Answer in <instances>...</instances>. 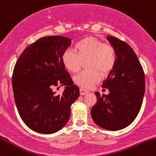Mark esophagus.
<instances>
[{
    "label": "esophagus",
    "mask_w": 156,
    "mask_h": 156,
    "mask_svg": "<svg viewBox=\"0 0 156 156\" xmlns=\"http://www.w3.org/2000/svg\"><path fill=\"white\" fill-rule=\"evenodd\" d=\"M89 92L87 90H86V89H84L83 88H80V95H85V94H88Z\"/></svg>",
    "instance_id": "esophagus-1"
}]
</instances>
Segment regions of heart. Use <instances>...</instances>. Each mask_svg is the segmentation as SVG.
Listing matches in <instances>:
<instances>
[{"instance_id":"1","label":"heart","mask_w":156,"mask_h":156,"mask_svg":"<svg viewBox=\"0 0 156 156\" xmlns=\"http://www.w3.org/2000/svg\"><path fill=\"white\" fill-rule=\"evenodd\" d=\"M75 51L67 49L62 54L64 67L72 73L80 70L83 62L87 61V70L74 77L77 85L90 89L107 76L114 69L117 61V52L114 46L105 44L95 37H88L80 39L75 44Z\"/></svg>"}]
</instances>
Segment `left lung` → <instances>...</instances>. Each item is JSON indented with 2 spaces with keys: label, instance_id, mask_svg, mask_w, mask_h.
<instances>
[{
  "label": "left lung",
  "instance_id": "1",
  "mask_svg": "<svg viewBox=\"0 0 156 156\" xmlns=\"http://www.w3.org/2000/svg\"><path fill=\"white\" fill-rule=\"evenodd\" d=\"M107 39L117 52L114 69L103 83L109 94L95 92L97 103L91 110L98 126L109 130L125 128L139 114L145 92L144 73L131 47L119 39L108 36Z\"/></svg>",
  "mask_w": 156,
  "mask_h": 156
}]
</instances>
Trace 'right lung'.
Masks as SVG:
<instances>
[{
    "mask_svg": "<svg viewBox=\"0 0 156 156\" xmlns=\"http://www.w3.org/2000/svg\"><path fill=\"white\" fill-rule=\"evenodd\" d=\"M71 39L49 36L30 44L19 56L12 74L14 98L20 116L31 130L53 133L67 124L70 106L79 97L62 62ZM66 85L62 95L52 89Z\"/></svg>",
    "mask_w": 156,
    "mask_h": 156,
    "instance_id": "obj_1",
    "label": "right lung"
}]
</instances>
